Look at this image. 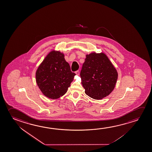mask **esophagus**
Instances as JSON below:
<instances>
[{
    "instance_id": "34e87169",
    "label": "esophagus",
    "mask_w": 152,
    "mask_h": 152,
    "mask_svg": "<svg viewBox=\"0 0 152 152\" xmlns=\"http://www.w3.org/2000/svg\"><path fill=\"white\" fill-rule=\"evenodd\" d=\"M75 74H76L77 75H80V72H79V70H77V71H76V72H75Z\"/></svg>"
}]
</instances>
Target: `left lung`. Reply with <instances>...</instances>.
<instances>
[{"label":"left lung","mask_w":152,"mask_h":152,"mask_svg":"<svg viewBox=\"0 0 152 152\" xmlns=\"http://www.w3.org/2000/svg\"><path fill=\"white\" fill-rule=\"evenodd\" d=\"M80 76L85 92L90 97L99 100L109 95L117 82L116 68L104 53L87 54Z\"/></svg>","instance_id":"1"}]
</instances>
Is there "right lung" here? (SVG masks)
I'll return each instance as SVG.
<instances>
[{
	"mask_svg": "<svg viewBox=\"0 0 152 152\" xmlns=\"http://www.w3.org/2000/svg\"><path fill=\"white\" fill-rule=\"evenodd\" d=\"M75 75L70 70L64 54L52 50L38 66L36 72V81L45 96L56 99L66 93Z\"/></svg>",
	"mask_w": 152,
	"mask_h": 152,
	"instance_id": "right-lung-1",
	"label": "right lung"
}]
</instances>
